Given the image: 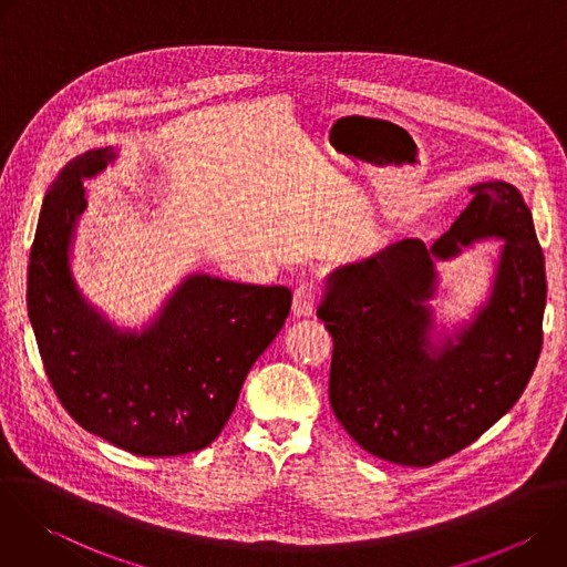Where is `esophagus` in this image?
Here are the masks:
<instances>
[{"label":"esophagus","instance_id":"obj_1","mask_svg":"<svg viewBox=\"0 0 567 567\" xmlns=\"http://www.w3.org/2000/svg\"><path fill=\"white\" fill-rule=\"evenodd\" d=\"M318 302V287L311 282H302L296 291H293V316L298 318H307L313 313Z\"/></svg>","mask_w":567,"mask_h":567}]
</instances>
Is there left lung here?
<instances>
[{
    "label": "left lung",
    "instance_id": "8db88e82",
    "mask_svg": "<svg viewBox=\"0 0 567 567\" xmlns=\"http://www.w3.org/2000/svg\"><path fill=\"white\" fill-rule=\"evenodd\" d=\"M471 193L433 247L403 239L334 269L316 309L334 339L337 420L394 464L431 466L475 442L512 411L540 354L547 282L532 210L507 182ZM484 238L504 241L493 289L471 321L437 333L434 265Z\"/></svg>",
    "mask_w": 567,
    "mask_h": 567
}]
</instances>
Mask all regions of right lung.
<instances>
[{"mask_svg": "<svg viewBox=\"0 0 567 567\" xmlns=\"http://www.w3.org/2000/svg\"><path fill=\"white\" fill-rule=\"evenodd\" d=\"M114 147L75 156L44 195L29 262L27 305L49 381L85 431L143 457L206 449L228 422L251 365L291 309L287 287L186 276L138 330H121L71 271L85 179Z\"/></svg>", "mask_w": 567, "mask_h": 567, "instance_id": "obj_1", "label": "right lung"}]
</instances>
